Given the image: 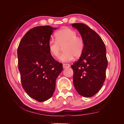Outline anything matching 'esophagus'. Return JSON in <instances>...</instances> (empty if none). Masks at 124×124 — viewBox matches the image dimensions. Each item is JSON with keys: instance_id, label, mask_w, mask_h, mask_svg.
Segmentation results:
<instances>
[{"instance_id": "1", "label": "esophagus", "mask_w": 124, "mask_h": 124, "mask_svg": "<svg viewBox=\"0 0 124 124\" xmlns=\"http://www.w3.org/2000/svg\"><path fill=\"white\" fill-rule=\"evenodd\" d=\"M70 65L68 64V63H64L63 64V69H66V68H68L69 67H70Z\"/></svg>"}]
</instances>
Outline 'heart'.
<instances>
[{
	"instance_id": "heart-1",
	"label": "heart",
	"mask_w": 124,
	"mask_h": 124,
	"mask_svg": "<svg viewBox=\"0 0 124 124\" xmlns=\"http://www.w3.org/2000/svg\"><path fill=\"white\" fill-rule=\"evenodd\" d=\"M77 32L69 28H63L55 33V38L50 39L48 42V49L52 56L57 58L62 47L64 52L60 55L59 59L62 62H69L74 57H78L83 53L84 41L77 36Z\"/></svg>"
}]
</instances>
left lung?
<instances>
[{
	"label": "left lung",
	"instance_id": "1",
	"mask_svg": "<svg viewBox=\"0 0 124 124\" xmlns=\"http://www.w3.org/2000/svg\"><path fill=\"white\" fill-rule=\"evenodd\" d=\"M72 26L79 31L84 43L80 59L71 66L73 85L80 95L91 97L99 92L106 79V48L98 33L87 25L74 23Z\"/></svg>",
	"mask_w": 124,
	"mask_h": 124
}]
</instances>
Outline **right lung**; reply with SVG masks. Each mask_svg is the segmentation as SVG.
<instances>
[{
  "mask_svg": "<svg viewBox=\"0 0 124 124\" xmlns=\"http://www.w3.org/2000/svg\"><path fill=\"white\" fill-rule=\"evenodd\" d=\"M56 29L40 26L30 29L17 48L22 87L31 98L39 102L53 95L56 78L63 69L62 63L55 61L48 49V41Z\"/></svg>",
  "mask_w": 124,
  "mask_h": 124,
  "instance_id": "add662e5",
  "label": "right lung"
}]
</instances>
